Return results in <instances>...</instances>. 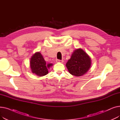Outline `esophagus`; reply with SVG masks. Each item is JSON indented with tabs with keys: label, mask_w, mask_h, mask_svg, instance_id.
<instances>
[{
	"label": "esophagus",
	"mask_w": 120,
	"mask_h": 120,
	"mask_svg": "<svg viewBox=\"0 0 120 120\" xmlns=\"http://www.w3.org/2000/svg\"><path fill=\"white\" fill-rule=\"evenodd\" d=\"M56 62H57V63H62L63 62V60L57 59V60H56Z\"/></svg>",
	"instance_id": "1"
}]
</instances>
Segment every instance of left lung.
I'll use <instances>...</instances> for the list:
<instances>
[{"label":"left lung","mask_w":120,"mask_h":120,"mask_svg":"<svg viewBox=\"0 0 120 120\" xmlns=\"http://www.w3.org/2000/svg\"><path fill=\"white\" fill-rule=\"evenodd\" d=\"M91 61L89 55L79 48L74 50L66 66L70 74L79 77L83 76L90 70Z\"/></svg>","instance_id":"obj_1"}]
</instances>
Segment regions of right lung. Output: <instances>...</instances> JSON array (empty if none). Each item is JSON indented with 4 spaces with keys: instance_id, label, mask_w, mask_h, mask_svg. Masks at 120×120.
Wrapping results in <instances>:
<instances>
[{
    "instance_id": "1",
    "label": "right lung",
    "mask_w": 120,
    "mask_h": 120,
    "mask_svg": "<svg viewBox=\"0 0 120 120\" xmlns=\"http://www.w3.org/2000/svg\"><path fill=\"white\" fill-rule=\"evenodd\" d=\"M53 66L52 63L46 64L40 52H36L30 60V68L31 72L37 76L41 77L48 74V68Z\"/></svg>"
}]
</instances>
